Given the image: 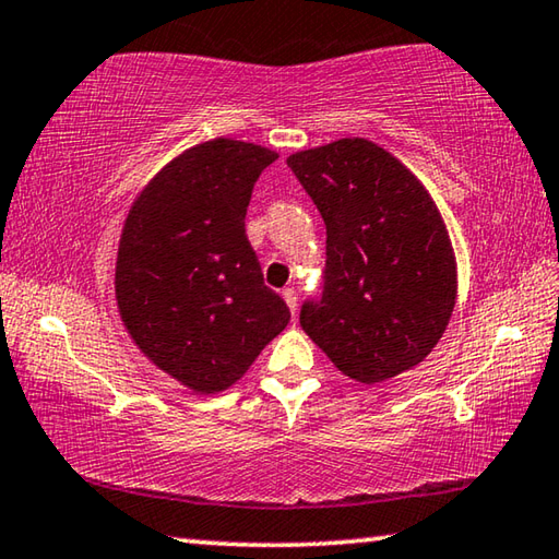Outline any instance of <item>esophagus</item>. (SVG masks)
Listing matches in <instances>:
<instances>
[{
  "label": "esophagus",
  "mask_w": 559,
  "mask_h": 559,
  "mask_svg": "<svg viewBox=\"0 0 559 559\" xmlns=\"http://www.w3.org/2000/svg\"><path fill=\"white\" fill-rule=\"evenodd\" d=\"M281 296H283V300H286V306H288L290 313L296 316V310H298V296H296V290H293V288H286V290L281 293Z\"/></svg>",
  "instance_id": "obj_1"
}]
</instances>
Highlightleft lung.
Wrapping results in <instances>:
<instances>
[{
    "label": "left lung",
    "mask_w": 559,
    "mask_h": 559,
    "mask_svg": "<svg viewBox=\"0 0 559 559\" xmlns=\"http://www.w3.org/2000/svg\"><path fill=\"white\" fill-rule=\"evenodd\" d=\"M286 163L328 229L323 300L302 306L300 328L362 384L424 362L459 293L456 257L427 187L367 138L298 150Z\"/></svg>",
    "instance_id": "8db88e82"
}]
</instances>
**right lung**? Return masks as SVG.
Segmentation results:
<instances>
[{
  "label": "right lung",
  "instance_id": "add662e5",
  "mask_svg": "<svg viewBox=\"0 0 559 559\" xmlns=\"http://www.w3.org/2000/svg\"><path fill=\"white\" fill-rule=\"evenodd\" d=\"M276 150L192 145L132 200L116 259L122 325L157 370L197 394L229 390L288 325L246 239V206Z\"/></svg>",
  "mask_w": 559,
  "mask_h": 559
}]
</instances>
